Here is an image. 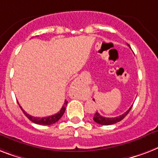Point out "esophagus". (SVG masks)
Returning <instances> with one entry per match:
<instances>
[{
  "label": "esophagus",
  "mask_w": 158,
  "mask_h": 158,
  "mask_svg": "<svg viewBox=\"0 0 158 158\" xmlns=\"http://www.w3.org/2000/svg\"><path fill=\"white\" fill-rule=\"evenodd\" d=\"M75 87H76V84H74V85H73V88H75Z\"/></svg>",
  "instance_id": "esophagus-1"
}]
</instances>
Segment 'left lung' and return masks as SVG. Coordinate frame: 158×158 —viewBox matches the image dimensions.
Listing matches in <instances>:
<instances>
[{
    "label": "left lung",
    "mask_w": 158,
    "mask_h": 158,
    "mask_svg": "<svg viewBox=\"0 0 158 158\" xmlns=\"http://www.w3.org/2000/svg\"><path fill=\"white\" fill-rule=\"evenodd\" d=\"M131 108L132 107H131V108L128 109V110L126 112V113H124L123 114L120 115V116H118V117H102L100 114H99L98 112H96L95 113V114H94V121L96 123H98V124H100V125H103V126H108V125H113V124H115V123H117V122H120V121H122L123 118H124L126 116H127L128 113H129V112L131 111Z\"/></svg>",
    "instance_id": "left-lung-1"
}]
</instances>
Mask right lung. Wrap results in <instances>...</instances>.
Segmentation results:
<instances>
[{
	"mask_svg": "<svg viewBox=\"0 0 158 158\" xmlns=\"http://www.w3.org/2000/svg\"><path fill=\"white\" fill-rule=\"evenodd\" d=\"M67 103H68V101H64V103L62 108L60 109L59 113H56L55 115H52V116H49V117H32L31 115L27 114L26 112H25L23 109L22 108L21 106H19L20 108L22 109V111L23 112V113L25 114V116L28 118L31 122H34V123H36V124H38V125H44V126H47V125H52L55 122H57L60 118L62 117V116L64 115V112H65V109H66V106H67Z\"/></svg>",
	"mask_w": 158,
	"mask_h": 158,
	"instance_id": "1",
	"label": "right lung"
}]
</instances>
